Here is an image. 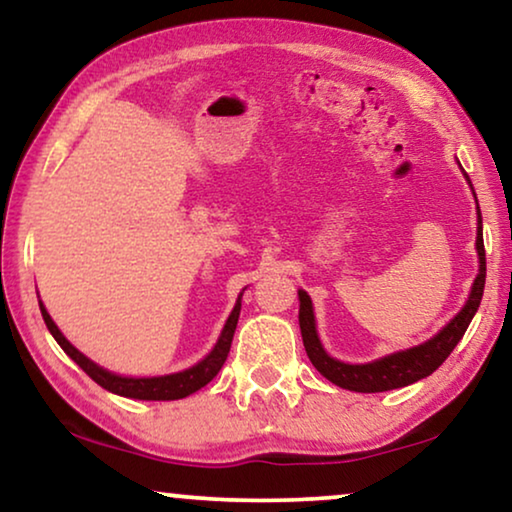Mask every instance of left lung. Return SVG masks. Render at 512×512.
I'll use <instances>...</instances> for the list:
<instances>
[{"label": "left lung", "mask_w": 512, "mask_h": 512, "mask_svg": "<svg viewBox=\"0 0 512 512\" xmlns=\"http://www.w3.org/2000/svg\"><path fill=\"white\" fill-rule=\"evenodd\" d=\"M478 216H480V209H478ZM475 247H478V256H480V272L478 277H475L471 296H468V303L464 305V310H461L457 317H454L450 324L436 335V338L424 342V345L384 356L380 361L363 363V366H349V363L335 361L324 352V347H321V342L317 338V328H314L312 300L305 291H298L300 333H303V345H305L307 356H310L312 366L317 368L328 382L338 384V387L349 389V391H361V394H375V391L408 387V384L422 380V377H429L433 370L440 368V363L450 356L452 349L457 347V342L464 338L473 314L478 312L480 307L482 291H485V275H487L485 242H482V219H480V230H478V240H475Z\"/></svg>", "instance_id": "8db88e82"}]
</instances>
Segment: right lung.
I'll return each instance as SVG.
<instances>
[{
  "label": "right lung",
  "mask_w": 512,
  "mask_h": 512,
  "mask_svg": "<svg viewBox=\"0 0 512 512\" xmlns=\"http://www.w3.org/2000/svg\"><path fill=\"white\" fill-rule=\"evenodd\" d=\"M39 307H41V317H44L48 331L53 333V338L58 340V345L65 349V354L69 356V359H72L88 377H93L100 387L111 391V394L139 398V401H177V398L191 396L193 391H198L205 387V384L212 382L216 373L221 370L223 363H226L228 352H230V342H233V335L237 328V319H240L242 303L237 300L235 310L230 312L226 326H223L219 342H216L214 349L205 356V359H202L200 363H195L193 368L184 370V373L163 375V377H121V375L109 373V370H104L100 366H95V363L86 359L79 349L69 345L65 335H62L58 331V326L53 324L51 314L46 312V307L41 303H39Z\"/></svg>",
  "instance_id": "right-lung-1"
}]
</instances>
